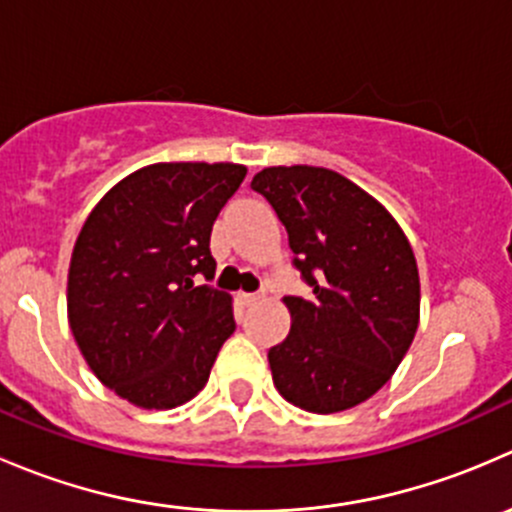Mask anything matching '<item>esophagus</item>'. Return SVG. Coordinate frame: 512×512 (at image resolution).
<instances>
[{"mask_svg": "<svg viewBox=\"0 0 512 512\" xmlns=\"http://www.w3.org/2000/svg\"><path fill=\"white\" fill-rule=\"evenodd\" d=\"M262 299V292H242L240 294V304L242 307H252L255 302H260Z\"/></svg>", "mask_w": 512, "mask_h": 512, "instance_id": "esophagus-1", "label": "esophagus"}]
</instances>
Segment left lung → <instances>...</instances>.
I'll return each instance as SVG.
<instances>
[{
  "label": "left lung",
  "mask_w": 512,
  "mask_h": 512,
  "mask_svg": "<svg viewBox=\"0 0 512 512\" xmlns=\"http://www.w3.org/2000/svg\"><path fill=\"white\" fill-rule=\"evenodd\" d=\"M250 188L285 225L292 265L312 287L285 297L292 327L267 352L277 391L312 414L352 409L391 379L414 342V250L384 205L329 168H265Z\"/></svg>",
  "instance_id": "1"
}]
</instances>
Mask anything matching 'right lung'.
Masks as SVG:
<instances>
[{
	"label": "right lung",
	"mask_w": 512,
	"mask_h": 512,
	"mask_svg": "<svg viewBox=\"0 0 512 512\" xmlns=\"http://www.w3.org/2000/svg\"><path fill=\"white\" fill-rule=\"evenodd\" d=\"M235 163H156L113 185L76 237L69 324L103 386L141 409H175L208 384L235 332L213 280L210 232L245 180Z\"/></svg>",
	"instance_id": "right-lung-1"
}]
</instances>
